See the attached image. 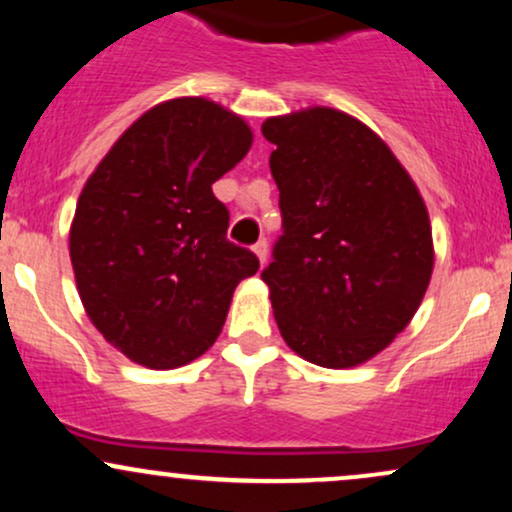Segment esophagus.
Returning a JSON list of instances; mask_svg holds the SVG:
<instances>
[{"instance_id":"esophagus-1","label":"esophagus","mask_w":512,"mask_h":512,"mask_svg":"<svg viewBox=\"0 0 512 512\" xmlns=\"http://www.w3.org/2000/svg\"><path fill=\"white\" fill-rule=\"evenodd\" d=\"M252 252H255L257 260H260V264L267 262V240H257V243L252 245Z\"/></svg>"}]
</instances>
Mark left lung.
I'll return each mask as SVG.
<instances>
[{"label":"left lung","instance_id":"left-lung-1","mask_svg":"<svg viewBox=\"0 0 512 512\" xmlns=\"http://www.w3.org/2000/svg\"><path fill=\"white\" fill-rule=\"evenodd\" d=\"M284 236L262 272L284 342L322 368H354L392 344L433 274L419 187L378 134L313 105L267 117Z\"/></svg>","mask_w":512,"mask_h":512}]
</instances>
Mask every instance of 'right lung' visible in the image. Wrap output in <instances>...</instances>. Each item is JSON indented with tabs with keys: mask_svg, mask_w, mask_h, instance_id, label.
<instances>
[{
	"mask_svg": "<svg viewBox=\"0 0 512 512\" xmlns=\"http://www.w3.org/2000/svg\"><path fill=\"white\" fill-rule=\"evenodd\" d=\"M252 146L243 117L202 96L134 120L88 175L69 228L76 289L105 342L151 370L216 342L233 291L260 269L228 243L211 185Z\"/></svg>",
	"mask_w": 512,
	"mask_h": 512,
	"instance_id": "obj_1",
	"label": "right lung"
}]
</instances>
